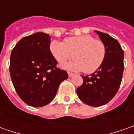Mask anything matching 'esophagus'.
<instances>
[{
	"instance_id": "34e87169",
	"label": "esophagus",
	"mask_w": 134,
	"mask_h": 134,
	"mask_svg": "<svg viewBox=\"0 0 134 134\" xmlns=\"http://www.w3.org/2000/svg\"><path fill=\"white\" fill-rule=\"evenodd\" d=\"M68 76H69V77H72V76H74V74L72 72H68Z\"/></svg>"
}]
</instances>
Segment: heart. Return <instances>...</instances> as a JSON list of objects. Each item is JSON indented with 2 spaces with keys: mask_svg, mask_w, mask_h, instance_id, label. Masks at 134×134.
I'll return each instance as SVG.
<instances>
[{
  "mask_svg": "<svg viewBox=\"0 0 134 134\" xmlns=\"http://www.w3.org/2000/svg\"><path fill=\"white\" fill-rule=\"evenodd\" d=\"M50 52L59 63L70 59L75 60L62 66L73 71L92 73L98 69L105 57V47L100 40L90 35L72 36L65 38L63 42L53 41L49 46Z\"/></svg>",
  "mask_w": 134,
  "mask_h": 134,
  "instance_id": "b5f03b06",
  "label": "heart"
}]
</instances>
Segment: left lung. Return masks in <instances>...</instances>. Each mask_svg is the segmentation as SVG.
I'll return each instance as SVG.
<instances>
[{"mask_svg":"<svg viewBox=\"0 0 134 134\" xmlns=\"http://www.w3.org/2000/svg\"><path fill=\"white\" fill-rule=\"evenodd\" d=\"M95 32L105 47V57L95 72L82 76L83 83L77 93L84 103L98 107L108 103L118 92L124 72V53L116 39L98 31Z\"/></svg>","mask_w":134,"mask_h":134,"instance_id":"left-lung-1","label":"left lung"}]
</instances>
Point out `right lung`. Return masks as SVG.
Here are the masks:
<instances>
[{"instance_id":"right-lung-1","label":"right lung","mask_w":134,"mask_h":134,"mask_svg":"<svg viewBox=\"0 0 134 134\" xmlns=\"http://www.w3.org/2000/svg\"><path fill=\"white\" fill-rule=\"evenodd\" d=\"M51 37L37 32L22 38L11 52L10 75L20 98L29 105L42 107L54 98L66 71L56 67L50 52Z\"/></svg>"}]
</instances>
